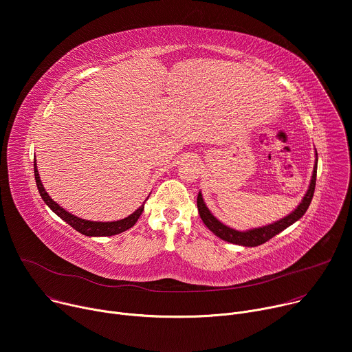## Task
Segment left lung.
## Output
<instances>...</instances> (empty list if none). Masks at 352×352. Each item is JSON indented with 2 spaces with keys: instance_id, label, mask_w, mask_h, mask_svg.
<instances>
[{
  "instance_id": "8db88e82",
  "label": "left lung",
  "mask_w": 352,
  "mask_h": 352,
  "mask_svg": "<svg viewBox=\"0 0 352 352\" xmlns=\"http://www.w3.org/2000/svg\"><path fill=\"white\" fill-rule=\"evenodd\" d=\"M316 173H318V152H316V164L314 168V175H311V180H310V186L305 194V197L302 200V203L298 206V208L289 214L288 217L263 226V228H257V229H252V230H246V232H239L232 229L226 225H223L222 222H219L207 208V206L204 204V200L201 197V192H199L197 196V207H199V214L203 219V222L206 223V226L215 233L218 238H221L222 241H226L229 243L233 245H241V246H248V248H254V246H260L265 242H268L271 238H274L276 235H278L280 232H283L284 229H287L288 226H291L294 222H296L299 218L303 217V214L306 212V210L309 208L311 199H314L315 194V186H316Z\"/></svg>"
}]
</instances>
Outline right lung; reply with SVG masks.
Masks as SVG:
<instances>
[{
	"instance_id": "1",
	"label": "right lung",
	"mask_w": 352,
	"mask_h": 352,
	"mask_svg": "<svg viewBox=\"0 0 352 352\" xmlns=\"http://www.w3.org/2000/svg\"><path fill=\"white\" fill-rule=\"evenodd\" d=\"M33 168H34V180L38 188V192H41V196L43 199V201L61 218L64 219L68 225H71L75 230H78L80 233L85 236H111V235H117V233H122L127 229H130L131 226H134V223L138 221L140 215L144 211V204L131 215H129L124 219L120 221H114V222H94V221H85L78 218L69 212H67L64 208H61L57 203H54L49 194L46 192L41 177H38L37 173V168H36V161H33Z\"/></svg>"
}]
</instances>
